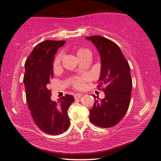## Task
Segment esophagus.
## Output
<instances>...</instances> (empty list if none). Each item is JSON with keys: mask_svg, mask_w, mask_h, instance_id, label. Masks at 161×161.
<instances>
[{"mask_svg": "<svg viewBox=\"0 0 161 161\" xmlns=\"http://www.w3.org/2000/svg\"><path fill=\"white\" fill-rule=\"evenodd\" d=\"M82 96H83L82 93H77V94L74 95V98H75V99H78L79 98H80Z\"/></svg>", "mask_w": 161, "mask_h": 161, "instance_id": "34e87169", "label": "esophagus"}]
</instances>
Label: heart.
<instances>
[{
  "label": "heart",
  "mask_w": 161,
  "mask_h": 161,
  "mask_svg": "<svg viewBox=\"0 0 161 161\" xmlns=\"http://www.w3.org/2000/svg\"><path fill=\"white\" fill-rule=\"evenodd\" d=\"M76 55H77L78 58L80 60H82L83 58L86 57H91V53L90 50L88 48H78L76 51ZM62 60V53H58L55 58L53 60V67L54 70H58L60 66V63H61ZM91 79V76L88 74H83L80 75H75L70 79V83L73 88L75 90L81 91L84 89L86 87V83L88 82Z\"/></svg>",
  "instance_id": "1"
}]
</instances>
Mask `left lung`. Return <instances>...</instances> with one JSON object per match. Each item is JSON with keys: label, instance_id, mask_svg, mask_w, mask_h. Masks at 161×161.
Instances as JSON below:
<instances>
[{"label": "left lung", "instance_id": "8db88e82", "mask_svg": "<svg viewBox=\"0 0 161 161\" xmlns=\"http://www.w3.org/2000/svg\"><path fill=\"white\" fill-rule=\"evenodd\" d=\"M86 39L93 42L100 53L101 73L97 87L105 93V98L95 101L90 120L100 128L113 127L124 117L130 105L133 87L130 66L114 42L101 36Z\"/></svg>", "mask_w": 161, "mask_h": 161}]
</instances>
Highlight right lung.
I'll return each mask as SVG.
<instances>
[{"label":"right lung","mask_w":161,"mask_h":161,"mask_svg":"<svg viewBox=\"0 0 161 161\" xmlns=\"http://www.w3.org/2000/svg\"><path fill=\"white\" fill-rule=\"evenodd\" d=\"M65 43V41L52 40L41 42L33 48L25 63L23 82L31 116L36 125L49 135H60L70 124L67 111L74 98L66 94L57 103L53 101L49 88L53 78L55 54Z\"/></svg>","instance_id":"1"}]
</instances>
